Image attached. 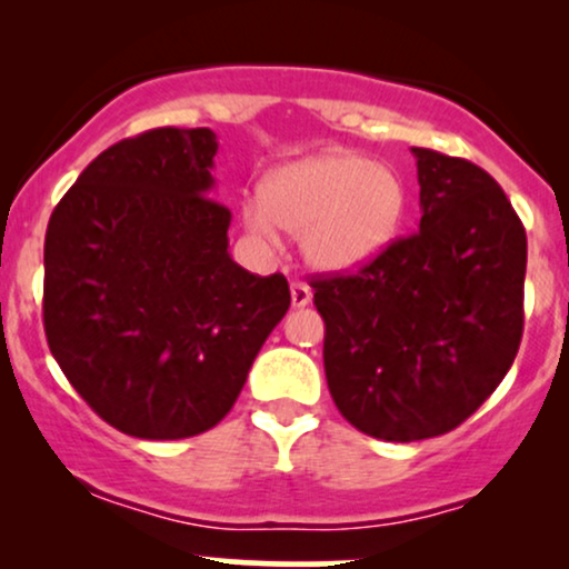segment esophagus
<instances>
[{
  "label": "esophagus",
  "instance_id": "1",
  "mask_svg": "<svg viewBox=\"0 0 569 569\" xmlns=\"http://www.w3.org/2000/svg\"><path fill=\"white\" fill-rule=\"evenodd\" d=\"M310 299H312V291H310V286L307 283H291V305L293 307H305V305H310Z\"/></svg>",
  "mask_w": 569,
  "mask_h": 569
}]
</instances>
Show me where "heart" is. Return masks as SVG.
I'll return each mask as SVG.
<instances>
[{"label": "heart", "mask_w": 569, "mask_h": 569, "mask_svg": "<svg viewBox=\"0 0 569 569\" xmlns=\"http://www.w3.org/2000/svg\"><path fill=\"white\" fill-rule=\"evenodd\" d=\"M407 200V184L390 166L363 154L323 152L276 168L264 179L262 198L243 202V221L262 240H278L280 227L299 234L307 262L345 272L393 243Z\"/></svg>", "instance_id": "b5f03b06"}]
</instances>
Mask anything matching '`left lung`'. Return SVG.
Here are the masks:
<instances>
[{
    "label": "left lung",
    "instance_id": "1",
    "mask_svg": "<svg viewBox=\"0 0 569 569\" xmlns=\"http://www.w3.org/2000/svg\"><path fill=\"white\" fill-rule=\"evenodd\" d=\"M420 230L356 272L310 280L345 420L382 441L449 433L492 396L525 331L527 234L498 181L411 147Z\"/></svg>",
    "mask_w": 569,
    "mask_h": 569
}]
</instances>
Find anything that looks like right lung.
I'll return each mask as SVG.
<instances>
[{
    "mask_svg": "<svg viewBox=\"0 0 569 569\" xmlns=\"http://www.w3.org/2000/svg\"><path fill=\"white\" fill-rule=\"evenodd\" d=\"M211 128H154L103 149L44 234L50 352L88 407L136 439L213 428L291 305L289 280L232 262Z\"/></svg>",
    "mask_w": 569,
    "mask_h": 569,
    "instance_id": "obj_1",
    "label": "right lung"
}]
</instances>
